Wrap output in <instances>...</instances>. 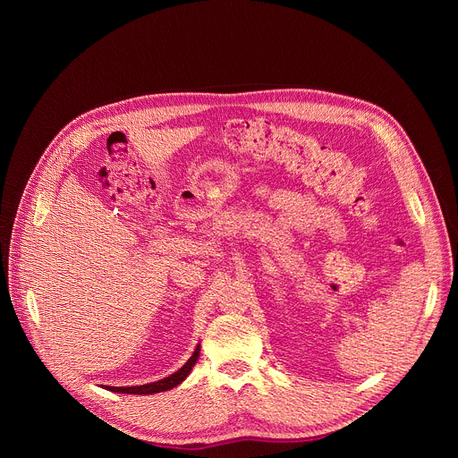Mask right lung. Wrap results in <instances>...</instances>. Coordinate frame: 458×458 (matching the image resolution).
I'll return each instance as SVG.
<instances>
[{
    "mask_svg": "<svg viewBox=\"0 0 458 458\" xmlns=\"http://www.w3.org/2000/svg\"><path fill=\"white\" fill-rule=\"evenodd\" d=\"M199 352H201V344H198V348H195V352L191 353V357L186 360V364L181 369H177L175 373H172L170 377H165L161 380H156V382H150V384H143V386H128V387L103 386V387H106L108 391H115V394H134V395L161 394V391H166V389H172V387L179 386L190 375L191 368L195 366V362H198V359H199Z\"/></svg>",
    "mask_w": 458,
    "mask_h": 458,
    "instance_id": "1",
    "label": "right lung"
}]
</instances>
